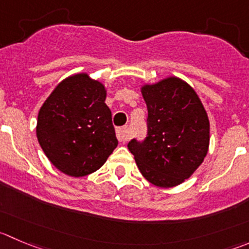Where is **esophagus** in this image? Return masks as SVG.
<instances>
[{
    "mask_svg": "<svg viewBox=\"0 0 249 249\" xmlns=\"http://www.w3.org/2000/svg\"><path fill=\"white\" fill-rule=\"evenodd\" d=\"M116 136H117V139L122 143H124L126 141L129 139V132L127 127H122V128H117L116 131Z\"/></svg>",
    "mask_w": 249,
    "mask_h": 249,
    "instance_id": "1",
    "label": "esophagus"
}]
</instances>
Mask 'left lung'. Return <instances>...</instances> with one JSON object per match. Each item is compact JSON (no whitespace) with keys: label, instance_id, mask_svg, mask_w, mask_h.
I'll list each match as a JSON object with an SVG mask.
<instances>
[{"label":"left lung","instance_id":"obj_1","mask_svg":"<svg viewBox=\"0 0 249 249\" xmlns=\"http://www.w3.org/2000/svg\"><path fill=\"white\" fill-rule=\"evenodd\" d=\"M148 107V133L132 139L128 149L150 183L174 187L188 178L209 146V120L196 91L178 78L142 89Z\"/></svg>","mask_w":249,"mask_h":249}]
</instances>
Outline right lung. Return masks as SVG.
<instances>
[{
    "mask_svg": "<svg viewBox=\"0 0 249 249\" xmlns=\"http://www.w3.org/2000/svg\"><path fill=\"white\" fill-rule=\"evenodd\" d=\"M104 85L75 74L56 87L37 116L45 155L63 174L82 177L100 169L117 146Z\"/></svg>",
    "mask_w": 249,
    "mask_h": 249,
    "instance_id": "right-lung-1",
    "label": "right lung"
}]
</instances>
